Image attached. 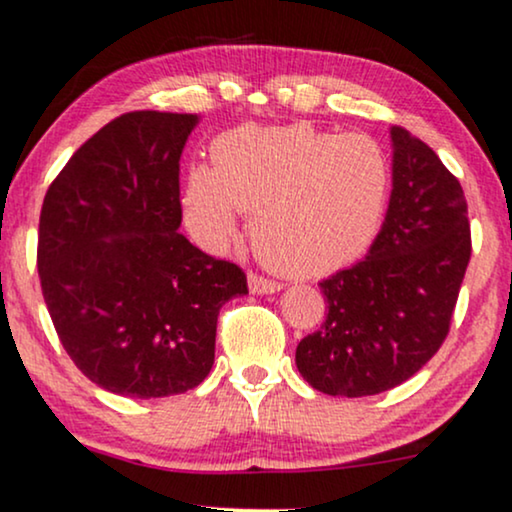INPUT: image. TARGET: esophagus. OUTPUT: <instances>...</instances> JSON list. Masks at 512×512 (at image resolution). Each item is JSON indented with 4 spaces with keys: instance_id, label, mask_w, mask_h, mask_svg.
I'll return each instance as SVG.
<instances>
[{
    "instance_id": "34e87169",
    "label": "esophagus",
    "mask_w": 512,
    "mask_h": 512,
    "mask_svg": "<svg viewBox=\"0 0 512 512\" xmlns=\"http://www.w3.org/2000/svg\"><path fill=\"white\" fill-rule=\"evenodd\" d=\"M248 286H250V293L255 295H269V293H278L283 286L278 281H271V278H264L260 274H255V271H250L248 274Z\"/></svg>"
}]
</instances>
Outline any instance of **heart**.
I'll use <instances>...</instances> for the list:
<instances>
[{
	"label": "heart",
	"mask_w": 512,
	"mask_h": 512,
	"mask_svg": "<svg viewBox=\"0 0 512 512\" xmlns=\"http://www.w3.org/2000/svg\"><path fill=\"white\" fill-rule=\"evenodd\" d=\"M385 148L364 132L312 125L238 127L212 144V167H191L184 217L200 243L236 234L238 210L262 260L293 276H323L359 260L390 198Z\"/></svg>",
	"instance_id": "1"
}]
</instances>
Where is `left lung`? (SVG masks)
<instances>
[{
  "instance_id": "obj_1",
  "label": "left lung",
  "mask_w": 512,
  "mask_h": 512,
  "mask_svg": "<svg viewBox=\"0 0 512 512\" xmlns=\"http://www.w3.org/2000/svg\"><path fill=\"white\" fill-rule=\"evenodd\" d=\"M392 196L366 260L321 281L319 331L300 340L295 364L314 390L368 397L416 375L449 335L470 262L461 181L409 129H390Z\"/></svg>"
}]
</instances>
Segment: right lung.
Masks as SVG:
<instances>
[{
  "label": "right lung",
  "instance_id": "obj_1",
  "mask_svg": "<svg viewBox=\"0 0 512 512\" xmlns=\"http://www.w3.org/2000/svg\"><path fill=\"white\" fill-rule=\"evenodd\" d=\"M198 115L134 111L101 127L51 181L37 271L63 349L103 390L189 392L215 364L217 316L243 269L179 234V158Z\"/></svg>",
  "mask_w": 512,
  "mask_h": 512
}]
</instances>
